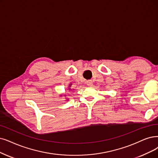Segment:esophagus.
<instances>
[{"instance_id": "obj_1", "label": "esophagus", "mask_w": 158, "mask_h": 158, "mask_svg": "<svg viewBox=\"0 0 158 158\" xmlns=\"http://www.w3.org/2000/svg\"><path fill=\"white\" fill-rule=\"evenodd\" d=\"M87 85L88 86H91L93 85V81L91 80H88L87 81Z\"/></svg>"}]
</instances>
